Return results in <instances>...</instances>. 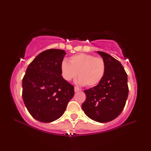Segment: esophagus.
Listing matches in <instances>:
<instances>
[{
	"label": "esophagus",
	"instance_id": "obj_1",
	"mask_svg": "<svg viewBox=\"0 0 151 151\" xmlns=\"http://www.w3.org/2000/svg\"><path fill=\"white\" fill-rule=\"evenodd\" d=\"M81 91L80 88H78V87H76V86H75V92H78V91Z\"/></svg>",
	"mask_w": 151,
	"mask_h": 151
}]
</instances>
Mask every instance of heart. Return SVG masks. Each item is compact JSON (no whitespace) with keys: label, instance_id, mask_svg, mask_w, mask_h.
Returning a JSON list of instances; mask_svg holds the SVG:
<instances>
[{"label":"heart","instance_id":"heart-1","mask_svg":"<svg viewBox=\"0 0 151 151\" xmlns=\"http://www.w3.org/2000/svg\"><path fill=\"white\" fill-rule=\"evenodd\" d=\"M61 74L70 81L78 75V82L88 87L99 84L106 73V63L102 57L81 53L72 56L70 63L64 60L60 65Z\"/></svg>","mask_w":151,"mask_h":151}]
</instances>
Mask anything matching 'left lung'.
Listing matches in <instances>:
<instances>
[{
  "instance_id": "8db88e82",
  "label": "left lung",
  "mask_w": 151,
  "mask_h": 151,
  "mask_svg": "<svg viewBox=\"0 0 151 151\" xmlns=\"http://www.w3.org/2000/svg\"><path fill=\"white\" fill-rule=\"evenodd\" d=\"M106 63V73L99 84L85 90L82 109L86 115L99 122L116 119L126 104L129 94L127 74L119 60L107 53L97 51Z\"/></svg>"
}]
</instances>
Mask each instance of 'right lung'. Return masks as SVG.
Masks as SVG:
<instances>
[{
  "label": "right lung",
  "instance_id": "1",
  "mask_svg": "<svg viewBox=\"0 0 151 151\" xmlns=\"http://www.w3.org/2000/svg\"><path fill=\"white\" fill-rule=\"evenodd\" d=\"M66 52L48 49L37 55L22 79V99L36 120L50 122L59 119L75 94L74 86L61 75L60 65Z\"/></svg>",
  "mask_w": 151,
  "mask_h": 151
}]
</instances>
